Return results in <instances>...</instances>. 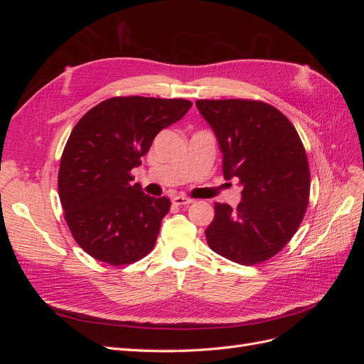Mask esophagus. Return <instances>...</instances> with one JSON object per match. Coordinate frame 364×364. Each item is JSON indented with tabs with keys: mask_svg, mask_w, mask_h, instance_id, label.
<instances>
[{
	"mask_svg": "<svg viewBox=\"0 0 364 364\" xmlns=\"http://www.w3.org/2000/svg\"><path fill=\"white\" fill-rule=\"evenodd\" d=\"M171 202L176 206H182V205L193 203V199H190V197H185V196H174L173 199H171Z\"/></svg>",
	"mask_w": 364,
	"mask_h": 364,
	"instance_id": "obj_1",
	"label": "esophagus"
}]
</instances>
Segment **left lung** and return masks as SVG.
I'll return each mask as SVG.
<instances>
[{
    "label": "left lung",
    "mask_w": 364,
    "mask_h": 364,
    "mask_svg": "<svg viewBox=\"0 0 364 364\" xmlns=\"http://www.w3.org/2000/svg\"><path fill=\"white\" fill-rule=\"evenodd\" d=\"M222 151L225 179H238L237 209L215 203L205 230L218 255L245 266L272 258L299 228L310 196L306 153L277 107L252 100H199Z\"/></svg>",
    "instance_id": "8db88e82"
}]
</instances>
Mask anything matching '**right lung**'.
<instances>
[{"mask_svg":"<svg viewBox=\"0 0 364 364\" xmlns=\"http://www.w3.org/2000/svg\"><path fill=\"white\" fill-rule=\"evenodd\" d=\"M191 105L182 98L114 97L73 129L60 159L59 197L74 240L92 258L121 266L155 246L171 203L142 193L130 171Z\"/></svg>","mask_w":364,"mask_h":364,"instance_id":"right-lung-1","label":"right lung"}]
</instances>
